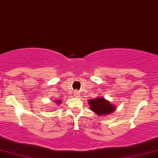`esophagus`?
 <instances>
[{"label": "esophagus", "mask_w": 158, "mask_h": 158, "mask_svg": "<svg viewBox=\"0 0 158 158\" xmlns=\"http://www.w3.org/2000/svg\"><path fill=\"white\" fill-rule=\"evenodd\" d=\"M79 95V93L77 92V91H75V92H74V96H75V97H78Z\"/></svg>", "instance_id": "obj_1"}]
</instances>
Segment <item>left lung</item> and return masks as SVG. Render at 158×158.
Segmentation results:
<instances>
[{
    "label": "left lung",
    "instance_id": "obj_1",
    "mask_svg": "<svg viewBox=\"0 0 158 158\" xmlns=\"http://www.w3.org/2000/svg\"><path fill=\"white\" fill-rule=\"evenodd\" d=\"M88 102H89L88 103L90 106L91 110L99 116L109 114L113 112L116 108L112 104H111L109 101L103 97H99L93 99H91L88 100Z\"/></svg>",
    "mask_w": 158,
    "mask_h": 158
}]
</instances>
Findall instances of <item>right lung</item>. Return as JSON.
I'll list each match as a JSON object with an SVG mask.
<instances>
[{
  "label": "right lung",
  "instance_id": "obj_1",
  "mask_svg": "<svg viewBox=\"0 0 158 158\" xmlns=\"http://www.w3.org/2000/svg\"><path fill=\"white\" fill-rule=\"evenodd\" d=\"M56 102L57 104H60L61 101H59V100H56Z\"/></svg>",
  "mask_w": 158,
  "mask_h": 158
}]
</instances>
